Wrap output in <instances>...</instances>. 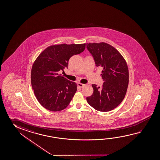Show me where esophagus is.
<instances>
[{
	"label": "esophagus",
	"instance_id": "1",
	"mask_svg": "<svg viewBox=\"0 0 160 160\" xmlns=\"http://www.w3.org/2000/svg\"><path fill=\"white\" fill-rule=\"evenodd\" d=\"M77 85H78V86L79 87V88H83L84 86H85V84H84L81 83H78L77 84Z\"/></svg>",
	"mask_w": 160,
	"mask_h": 160
}]
</instances>
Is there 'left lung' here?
Segmentation results:
<instances>
[{
  "instance_id": "1",
  "label": "left lung",
  "mask_w": 160,
  "mask_h": 160,
  "mask_svg": "<svg viewBox=\"0 0 160 160\" xmlns=\"http://www.w3.org/2000/svg\"><path fill=\"white\" fill-rule=\"evenodd\" d=\"M87 48L93 57L96 67L102 68L104 81L101 87L92 84L93 93L87 101L98 111L114 109L124 99L129 82L126 61L116 49L104 42L87 43Z\"/></svg>"
}]
</instances>
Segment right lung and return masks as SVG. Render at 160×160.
I'll use <instances>...</instances> for the list:
<instances>
[{
    "instance_id": "add662e5",
    "label": "right lung",
    "mask_w": 160,
    "mask_h": 160,
    "mask_svg": "<svg viewBox=\"0 0 160 160\" xmlns=\"http://www.w3.org/2000/svg\"><path fill=\"white\" fill-rule=\"evenodd\" d=\"M86 43L49 46L38 56L31 70V84L39 103L49 111H61L68 106L77 91L76 82L59 72L68 67L72 56L83 52Z\"/></svg>"
}]
</instances>
